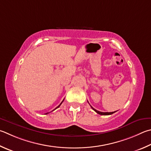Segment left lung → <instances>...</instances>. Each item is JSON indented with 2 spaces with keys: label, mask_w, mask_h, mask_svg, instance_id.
Returning <instances> with one entry per match:
<instances>
[{
  "label": "left lung",
  "mask_w": 151,
  "mask_h": 151,
  "mask_svg": "<svg viewBox=\"0 0 151 151\" xmlns=\"http://www.w3.org/2000/svg\"><path fill=\"white\" fill-rule=\"evenodd\" d=\"M91 108H92L93 110H94L97 114H100V115H104V116H108V115H111V114H114V113H115V112H116V111H114V112L113 111H112V112H102V111H99L96 110V109H94V108H92V106H91Z\"/></svg>",
  "instance_id": "1"
}]
</instances>
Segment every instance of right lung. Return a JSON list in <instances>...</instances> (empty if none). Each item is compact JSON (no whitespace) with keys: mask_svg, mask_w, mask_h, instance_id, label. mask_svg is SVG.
Listing matches in <instances>:
<instances>
[{"mask_svg":"<svg viewBox=\"0 0 151 151\" xmlns=\"http://www.w3.org/2000/svg\"><path fill=\"white\" fill-rule=\"evenodd\" d=\"M62 102H61V104H59V106H57V108H55V109H53V110H55V109H57V108H59V106H61V104H62ZM49 112H48V113H46V114H49Z\"/></svg>","mask_w":151,"mask_h":151,"instance_id":"add662e5","label":"right lung"}]
</instances>
